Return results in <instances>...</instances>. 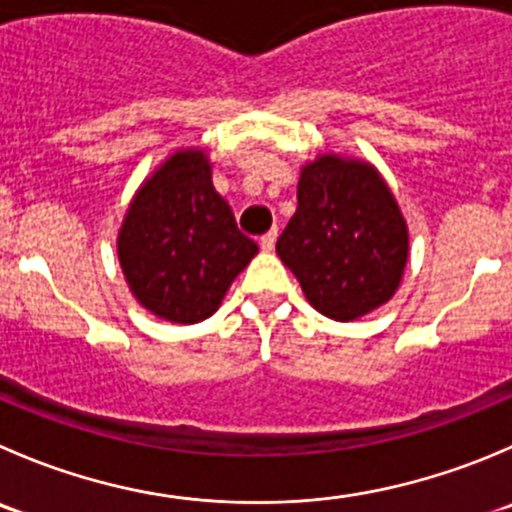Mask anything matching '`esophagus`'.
Masks as SVG:
<instances>
[{
  "mask_svg": "<svg viewBox=\"0 0 512 512\" xmlns=\"http://www.w3.org/2000/svg\"><path fill=\"white\" fill-rule=\"evenodd\" d=\"M275 242H277V230L265 232V235L260 237V247H262V250H265V252L275 250Z\"/></svg>",
  "mask_w": 512,
  "mask_h": 512,
  "instance_id": "obj_1",
  "label": "esophagus"
}]
</instances>
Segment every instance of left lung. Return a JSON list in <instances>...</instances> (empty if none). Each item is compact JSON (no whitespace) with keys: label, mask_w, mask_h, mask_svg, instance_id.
Returning a JSON list of instances; mask_svg holds the SVG:
<instances>
[{"label":"left lung","mask_w":512,"mask_h":512,"mask_svg":"<svg viewBox=\"0 0 512 512\" xmlns=\"http://www.w3.org/2000/svg\"><path fill=\"white\" fill-rule=\"evenodd\" d=\"M277 255L320 315L350 322L398 292L410 232L375 165L322 152L305 162Z\"/></svg>","instance_id":"left-lung-1"}]
</instances>
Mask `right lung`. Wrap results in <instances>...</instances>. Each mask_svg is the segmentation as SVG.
Returning <instances> with one entry per match:
<instances>
[{
  "instance_id": "right-lung-1",
  "label": "right lung",
  "mask_w": 512,
  "mask_h": 512,
  "mask_svg": "<svg viewBox=\"0 0 512 512\" xmlns=\"http://www.w3.org/2000/svg\"><path fill=\"white\" fill-rule=\"evenodd\" d=\"M255 255L257 242L237 230L200 147L175 150L142 182L117 235L119 267L135 300L177 325L215 315Z\"/></svg>"
}]
</instances>
